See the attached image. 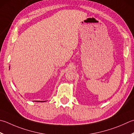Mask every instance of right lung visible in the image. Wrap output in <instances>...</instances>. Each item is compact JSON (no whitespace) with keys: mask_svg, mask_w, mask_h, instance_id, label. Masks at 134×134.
<instances>
[{"mask_svg":"<svg viewBox=\"0 0 134 134\" xmlns=\"http://www.w3.org/2000/svg\"><path fill=\"white\" fill-rule=\"evenodd\" d=\"M35 102H46L45 100L44 101H39V100H36V101H35Z\"/></svg>","mask_w":134,"mask_h":134,"instance_id":"1","label":"right lung"}]
</instances>
